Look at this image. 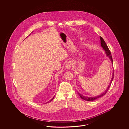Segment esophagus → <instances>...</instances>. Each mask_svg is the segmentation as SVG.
Wrapping results in <instances>:
<instances>
[{
    "mask_svg": "<svg viewBox=\"0 0 129 129\" xmlns=\"http://www.w3.org/2000/svg\"><path fill=\"white\" fill-rule=\"evenodd\" d=\"M72 65H73V64H72V62L70 61H68L66 63V65H65V67L67 69H71V67H72Z\"/></svg>",
    "mask_w": 129,
    "mask_h": 129,
    "instance_id": "esophagus-1",
    "label": "esophagus"
}]
</instances>
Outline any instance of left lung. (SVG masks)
I'll return each mask as SVG.
<instances>
[{
  "label": "left lung",
  "mask_w": 129,
  "mask_h": 129,
  "mask_svg": "<svg viewBox=\"0 0 129 129\" xmlns=\"http://www.w3.org/2000/svg\"><path fill=\"white\" fill-rule=\"evenodd\" d=\"M100 40H101V46L102 47H103V48L104 49V50L105 52V54H106V55L107 56H108L109 57V58L110 59L112 63H113V59H112V55H111V54L110 51V50L108 48L106 43H105V41H104V40L103 39L102 37H100ZM114 71H113V74H112V77L111 78V80L110 83V84L109 85V86L107 87V89H106V90L105 91V92L103 93L102 94H101V95H99L97 96H95V97H86V96H84L82 95H81L80 93H78V94L79 95L80 97L81 98V99H82L83 100H84L85 101H94L97 99L99 98L102 96H103L108 91L109 87L111 86V84L113 80V78H114Z\"/></svg>",
  "instance_id": "8db88e82"
}]
</instances>
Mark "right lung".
<instances>
[{"label": "right lung", "instance_id": "obj_1", "mask_svg": "<svg viewBox=\"0 0 129 129\" xmlns=\"http://www.w3.org/2000/svg\"><path fill=\"white\" fill-rule=\"evenodd\" d=\"M54 98V97H53V98L52 99H51V100H50V101H49V102H48V103H49V102H51V101H52V100H53V99Z\"/></svg>", "mask_w": 129, "mask_h": 129}]
</instances>
